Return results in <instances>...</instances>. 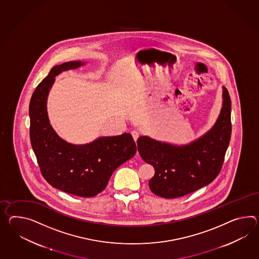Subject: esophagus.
Segmentation results:
<instances>
[{
	"label": "esophagus",
	"mask_w": 259,
	"mask_h": 259,
	"mask_svg": "<svg viewBox=\"0 0 259 259\" xmlns=\"http://www.w3.org/2000/svg\"><path fill=\"white\" fill-rule=\"evenodd\" d=\"M131 134H132L133 139H134V140H135V141H137V140H138V139H139V131H136V130H135V131H132V133H131ZM137 155H139V154H137Z\"/></svg>",
	"instance_id": "esophagus-1"
}]
</instances>
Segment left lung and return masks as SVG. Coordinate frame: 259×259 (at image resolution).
I'll use <instances>...</instances> for the list:
<instances>
[{
	"instance_id": "left-lung-1",
	"label": "left lung",
	"mask_w": 259,
	"mask_h": 259,
	"mask_svg": "<svg viewBox=\"0 0 259 259\" xmlns=\"http://www.w3.org/2000/svg\"><path fill=\"white\" fill-rule=\"evenodd\" d=\"M231 100L223 87V107L212 128L187 145L177 146L149 137L138 139L139 154L155 174L149 182L164 198L186 196L208 185L220 173L231 137Z\"/></svg>"
}]
</instances>
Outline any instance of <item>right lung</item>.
Instances as JSON below:
<instances>
[{
  "label": "right lung",
  "mask_w": 259,
  "mask_h": 259,
  "mask_svg": "<svg viewBox=\"0 0 259 259\" xmlns=\"http://www.w3.org/2000/svg\"><path fill=\"white\" fill-rule=\"evenodd\" d=\"M83 64L77 61L56 65L38 84L29 106L30 139L40 171L51 186L91 197L106 188L114 170L136 154L137 146L129 133L74 145L61 139L51 127L47 99L55 76Z\"/></svg>",
  "instance_id": "right-lung-1"
}]
</instances>
